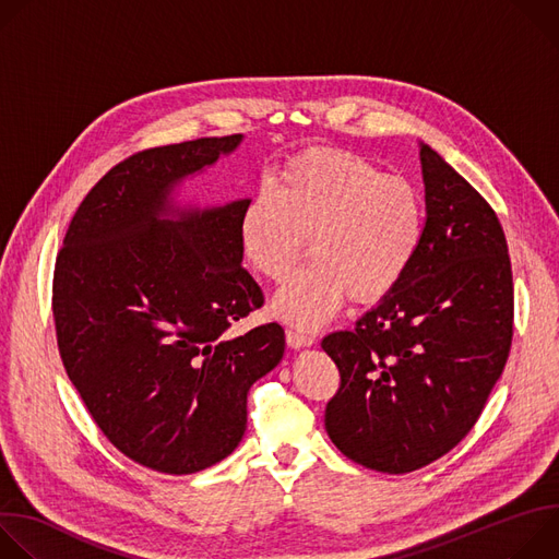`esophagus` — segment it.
Masks as SVG:
<instances>
[{"mask_svg": "<svg viewBox=\"0 0 559 559\" xmlns=\"http://www.w3.org/2000/svg\"><path fill=\"white\" fill-rule=\"evenodd\" d=\"M285 338H287V345L292 349H302V347L313 345V336H307V334H300V332H294V330H287Z\"/></svg>", "mask_w": 559, "mask_h": 559, "instance_id": "34e87169", "label": "esophagus"}]
</instances>
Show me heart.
<instances>
[{
    "instance_id": "b5f03b06",
    "label": "heart",
    "mask_w": 559,
    "mask_h": 559,
    "mask_svg": "<svg viewBox=\"0 0 559 559\" xmlns=\"http://www.w3.org/2000/svg\"><path fill=\"white\" fill-rule=\"evenodd\" d=\"M238 238L250 265L283 281L272 313L298 330L325 325L345 298L384 300L412 270L425 238V201L403 179L382 175L367 158L318 147L292 156L272 188H261L238 218Z\"/></svg>"
}]
</instances>
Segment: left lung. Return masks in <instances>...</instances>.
I'll return each mask as SVG.
<instances>
[{"mask_svg": "<svg viewBox=\"0 0 559 559\" xmlns=\"http://www.w3.org/2000/svg\"><path fill=\"white\" fill-rule=\"evenodd\" d=\"M420 147L425 238L384 300L321 347L341 371L325 429L349 460L409 473L449 453L480 418L509 358L513 276L491 205Z\"/></svg>", "mask_w": 559, "mask_h": 559, "instance_id": "8db88e82", "label": "left lung"}]
</instances>
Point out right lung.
I'll list each match as a JSON object with an SVG mask.
<instances>
[{"label":"right lung","mask_w":559,"mask_h":559,"mask_svg":"<svg viewBox=\"0 0 559 559\" xmlns=\"http://www.w3.org/2000/svg\"><path fill=\"white\" fill-rule=\"evenodd\" d=\"M243 143L210 136L132 154L79 205L57 257V345L93 420L130 460L203 471L243 440L248 391L285 354L270 323L225 336L263 305L243 270L238 218L250 199L179 201Z\"/></svg>","instance_id":"right-lung-1"}]
</instances>
